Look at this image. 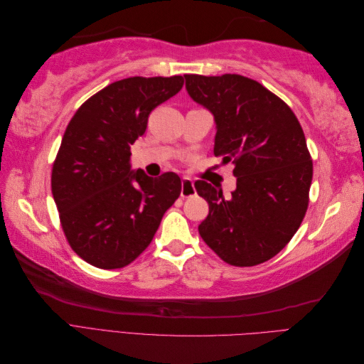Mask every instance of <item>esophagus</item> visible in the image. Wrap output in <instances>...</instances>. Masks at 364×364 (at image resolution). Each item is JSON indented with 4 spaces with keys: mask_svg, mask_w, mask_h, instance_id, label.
Returning <instances> with one entry per match:
<instances>
[{
    "mask_svg": "<svg viewBox=\"0 0 364 364\" xmlns=\"http://www.w3.org/2000/svg\"><path fill=\"white\" fill-rule=\"evenodd\" d=\"M196 193L194 188V182L190 178H182V190H181V197L186 199V197H191Z\"/></svg>",
    "mask_w": 364,
    "mask_h": 364,
    "instance_id": "1",
    "label": "esophagus"
}]
</instances>
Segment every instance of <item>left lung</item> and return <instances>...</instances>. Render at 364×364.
<instances>
[{
  "label": "left lung",
  "mask_w": 364,
  "mask_h": 364,
  "mask_svg": "<svg viewBox=\"0 0 364 364\" xmlns=\"http://www.w3.org/2000/svg\"><path fill=\"white\" fill-rule=\"evenodd\" d=\"M196 103L214 115V155L234 164L237 188L194 183L209 205L199 234L237 267L257 266L287 246L308 208L313 161L291 109L257 80L238 74H185Z\"/></svg>",
  "instance_id": "8db88e82"
}]
</instances>
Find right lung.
<instances>
[{
	"label": "right lung",
	"mask_w": 364,
	"mask_h": 364,
	"mask_svg": "<svg viewBox=\"0 0 364 364\" xmlns=\"http://www.w3.org/2000/svg\"><path fill=\"white\" fill-rule=\"evenodd\" d=\"M182 75L129 77L77 109L51 171V191L73 250L98 269H121L151 243L181 196L176 173L150 178L132 170L130 146L150 112L178 94Z\"/></svg>",
	"instance_id": "right-lung-1"
}]
</instances>
